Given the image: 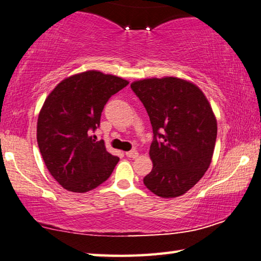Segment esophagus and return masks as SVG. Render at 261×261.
<instances>
[{"label": "esophagus", "instance_id": "obj_1", "mask_svg": "<svg viewBox=\"0 0 261 261\" xmlns=\"http://www.w3.org/2000/svg\"><path fill=\"white\" fill-rule=\"evenodd\" d=\"M125 154H126V156H129V158H132V159H136V158H138L139 153H138L137 151H129V152H126V153H125Z\"/></svg>", "mask_w": 261, "mask_h": 261}]
</instances>
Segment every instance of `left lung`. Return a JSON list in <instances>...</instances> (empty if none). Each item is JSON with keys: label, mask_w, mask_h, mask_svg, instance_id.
I'll return each instance as SVG.
<instances>
[{"label": "left lung", "mask_w": 261, "mask_h": 261, "mask_svg": "<svg viewBox=\"0 0 261 261\" xmlns=\"http://www.w3.org/2000/svg\"><path fill=\"white\" fill-rule=\"evenodd\" d=\"M131 88L145 107L154 135L153 167L144 185L164 198L184 195L212 163L217 137L212 106L195 84L176 76L143 79Z\"/></svg>", "instance_id": "left-lung-1"}]
</instances>
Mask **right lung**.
Listing matches in <instances>:
<instances>
[{
    "label": "right lung",
    "instance_id": "1",
    "mask_svg": "<svg viewBox=\"0 0 261 261\" xmlns=\"http://www.w3.org/2000/svg\"><path fill=\"white\" fill-rule=\"evenodd\" d=\"M129 81L100 71L64 79L45 100L37 122V142L57 182L68 192L86 193L105 182L119 158L96 142L90 131L100 125L109 98Z\"/></svg>",
    "mask_w": 261,
    "mask_h": 261
}]
</instances>
